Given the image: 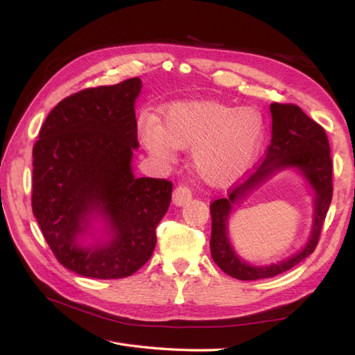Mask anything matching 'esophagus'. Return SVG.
<instances>
[{"mask_svg":"<svg viewBox=\"0 0 355 355\" xmlns=\"http://www.w3.org/2000/svg\"><path fill=\"white\" fill-rule=\"evenodd\" d=\"M191 198H192V194L187 187H178L173 191V204H175V206H184V204L188 202Z\"/></svg>","mask_w":355,"mask_h":355,"instance_id":"1","label":"esophagus"}]
</instances>
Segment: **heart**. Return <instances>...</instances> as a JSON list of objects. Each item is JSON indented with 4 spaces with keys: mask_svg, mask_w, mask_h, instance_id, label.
Returning <instances> with one entry per match:
<instances>
[{
    "mask_svg": "<svg viewBox=\"0 0 355 355\" xmlns=\"http://www.w3.org/2000/svg\"><path fill=\"white\" fill-rule=\"evenodd\" d=\"M139 136L148 153L168 163L178 149H191V166L209 185L227 187L253 166L263 141L262 115L218 102H184L168 106L163 121L146 118Z\"/></svg>",
    "mask_w": 355,
    "mask_h": 355,
    "instance_id": "1",
    "label": "heart"
}]
</instances>
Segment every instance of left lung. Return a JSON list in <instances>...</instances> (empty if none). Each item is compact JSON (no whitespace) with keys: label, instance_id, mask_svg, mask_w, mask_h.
Instances as JSON below:
<instances>
[{"label":"left lung","instance_id":"obj_1","mask_svg":"<svg viewBox=\"0 0 355 355\" xmlns=\"http://www.w3.org/2000/svg\"><path fill=\"white\" fill-rule=\"evenodd\" d=\"M271 144L262 164L241 185L231 188L227 198L211 202L210 252L214 263L237 280H262L288 271L314 252L331 201V158L324 128L296 105L271 103ZM295 169L313 192L315 214L307 243L295 255L270 266H253L233 250L227 235L230 214L238 204L274 174Z\"/></svg>","mask_w":355,"mask_h":355}]
</instances>
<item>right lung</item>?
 Returning <instances> with one entry per match:
<instances>
[{
  "instance_id": "add662e5",
  "label": "right lung",
  "mask_w": 355,
  "mask_h": 355,
  "mask_svg": "<svg viewBox=\"0 0 355 355\" xmlns=\"http://www.w3.org/2000/svg\"><path fill=\"white\" fill-rule=\"evenodd\" d=\"M141 78L85 89L59 102L34 145L32 211L58 261L111 280L151 257L173 185L135 178Z\"/></svg>"
}]
</instances>
